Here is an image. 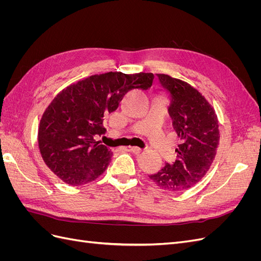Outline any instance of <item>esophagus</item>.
I'll list each match as a JSON object with an SVG mask.
<instances>
[{
    "label": "esophagus",
    "mask_w": 261,
    "mask_h": 261,
    "mask_svg": "<svg viewBox=\"0 0 261 261\" xmlns=\"http://www.w3.org/2000/svg\"><path fill=\"white\" fill-rule=\"evenodd\" d=\"M130 151L134 153V154H138L141 152V149L138 148V147H130Z\"/></svg>",
    "instance_id": "esophagus-1"
}]
</instances>
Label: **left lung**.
I'll return each mask as SVG.
<instances>
[{"label": "left lung", "instance_id": "8db88e82", "mask_svg": "<svg viewBox=\"0 0 261 261\" xmlns=\"http://www.w3.org/2000/svg\"><path fill=\"white\" fill-rule=\"evenodd\" d=\"M161 90L168 93L173 128L180 138L176 160L165 163L154 174L153 183L167 192L188 189L206 175L219 146V123L215 110L189 84L169 75L156 74Z\"/></svg>", "mask_w": 261, "mask_h": 261}]
</instances>
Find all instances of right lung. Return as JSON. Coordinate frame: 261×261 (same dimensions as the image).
I'll return each mask as SVG.
<instances>
[{
  "mask_svg": "<svg viewBox=\"0 0 261 261\" xmlns=\"http://www.w3.org/2000/svg\"><path fill=\"white\" fill-rule=\"evenodd\" d=\"M152 73L109 72L70 85L46 108L38 130V145L48 168L69 185H83L103 173L112 151L96 141L107 133L106 117L126 92L147 90Z\"/></svg>",
  "mask_w": 261,
  "mask_h": 261,
  "instance_id": "add662e5",
  "label": "right lung"
}]
</instances>
